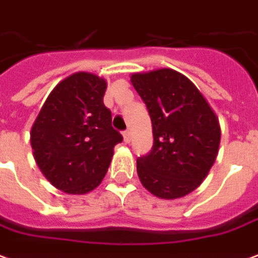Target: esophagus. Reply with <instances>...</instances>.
I'll return each mask as SVG.
<instances>
[{
	"label": "esophagus",
	"mask_w": 258,
	"mask_h": 258,
	"mask_svg": "<svg viewBox=\"0 0 258 258\" xmlns=\"http://www.w3.org/2000/svg\"><path fill=\"white\" fill-rule=\"evenodd\" d=\"M123 142L126 143V144L131 142V132H129V131L123 132Z\"/></svg>",
	"instance_id": "obj_1"
}]
</instances>
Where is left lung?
Returning <instances> with one entry per match:
<instances>
[{
  "label": "left lung",
  "instance_id": "obj_1",
  "mask_svg": "<svg viewBox=\"0 0 258 258\" xmlns=\"http://www.w3.org/2000/svg\"><path fill=\"white\" fill-rule=\"evenodd\" d=\"M147 106L154 146L137 158L143 187L161 199L183 198L208 176L219 154V118L205 96L176 70L132 74Z\"/></svg>",
  "mask_w": 258,
  "mask_h": 258
}]
</instances>
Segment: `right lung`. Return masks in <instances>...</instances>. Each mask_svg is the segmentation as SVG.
I'll list each match as a JSON object with an SVG mask.
<instances>
[{
	"label": "right lung",
	"mask_w": 258,
	"mask_h": 258,
	"mask_svg": "<svg viewBox=\"0 0 258 258\" xmlns=\"http://www.w3.org/2000/svg\"><path fill=\"white\" fill-rule=\"evenodd\" d=\"M104 78L74 73L50 92L35 118L30 143L39 170L66 194L90 192L106 176L122 136L104 106Z\"/></svg>",
	"instance_id": "right-lung-1"
}]
</instances>
